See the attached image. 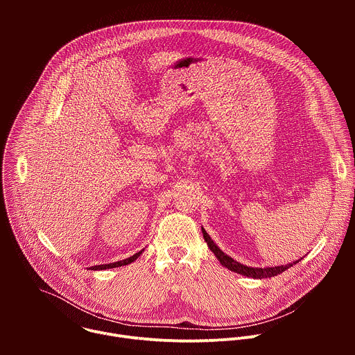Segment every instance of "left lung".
Segmentation results:
<instances>
[{"instance_id": "left-lung-1", "label": "left lung", "mask_w": 355, "mask_h": 355, "mask_svg": "<svg viewBox=\"0 0 355 355\" xmlns=\"http://www.w3.org/2000/svg\"><path fill=\"white\" fill-rule=\"evenodd\" d=\"M202 233H204V239L208 244V247L211 248V251L214 252V254L216 256V259L220 261V264L223 267H226L227 270L233 271V272H237V274H241L244 277H250V278H254V279H263V278H271V277H275L278 274H282L285 270L291 268L293 264L299 263L302 259H299L297 261H293L291 264H285V266H277V267H264V268H259V267H247L244 264H240L237 263L236 260H233L232 257H229L227 254H225V252L216 245V243L209 237V234L207 233V230L202 227Z\"/></svg>"}]
</instances>
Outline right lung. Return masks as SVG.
Instances as JSON below:
<instances>
[{
  "mask_svg": "<svg viewBox=\"0 0 355 355\" xmlns=\"http://www.w3.org/2000/svg\"><path fill=\"white\" fill-rule=\"evenodd\" d=\"M141 251L144 250H140L139 252H136V254H133L132 257L129 259H125V260H121V261H116V263H110V264H101V266H94V267H89L88 270H94V271H98V270H110V268H116V267H122V266H128L130 263H133L136 259H139V256L141 254Z\"/></svg>",
  "mask_w": 355,
  "mask_h": 355,
  "instance_id": "right-lung-1",
  "label": "right lung"
}]
</instances>
